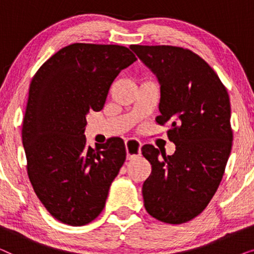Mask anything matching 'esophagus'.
Segmentation results:
<instances>
[{"instance_id":"1","label":"esophagus","mask_w":254,"mask_h":254,"mask_svg":"<svg viewBox=\"0 0 254 254\" xmlns=\"http://www.w3.org/2000/svg\"><path fill=\"white\" fill-rule=\"evenodd\" d=\"M125 145H126V151H127V158H134L141 154V142L135 138H127L125 141Z\"/></svg>"}]
</instances>
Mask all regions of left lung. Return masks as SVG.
I'll return each instance as SVG.
<instances>
[{"label": "left lung", "mask_w": 254, "mask_h": 254, "mask_svg": "<svg viewBox=\"0 0 254 254\" xmlns=\"http://www.w3.org/2000/svg\"><path fill=\"white\" fill-rule=\"evenodd\" d=\"M161 84L156 123L169 125L171 156L142 147L151 173L142 186L145 210L156 220L182 224L197 216L216 192L232 147L230 99L214 69L187 48L131 45Z\"/></svg>", "instance_id": "left-lung-1"}]
</instances>
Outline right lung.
Wrapping results in <instances>:
<instances>
[{"label": "right lung", "mask_w": 254, "mask_h": 254, "mask_svg": "<svg viewBox=\"0 0 254 254\" xmlns=\"http://www.w3.org/2000/svg\"><path fill=\"white\" fill-rule=\"evenodd\" d=\"M134 61L125 46L76 43L52 55L31 81L22 128L27 176L62 223L85 225L105 207L126 148L120 137L86 147V114L103 109L114 78Z\"/></svg>", "instance_id": "add662e5"}]
</instances>
